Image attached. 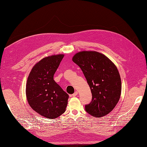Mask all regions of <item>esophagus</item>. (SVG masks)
<instances>
[{"mask_svg":"<svg viewBox=\"0 0 147 147\" xmlns=\"http://www.w3.org/2000/svg\"><path fill=\"white\" fill-rule=\"evenodd\" d=\"M78 95V92H77V91H76V92H75L73 94H72L71 95H70V97H75V96H77Z\"/></svg>","mask_w":147,"mask_h":147,"instance_id":"obj_1","label":"esophagus"}]
</instances>
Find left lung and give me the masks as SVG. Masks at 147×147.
<instances>
[{"instance_id":"left-lung-1","label":"left lung","mask_w":147,"mask_h":147,"mask_svg":"<svg viewBox=\"0 0 147 147\" xmlns=\"http://www.w3.org/2000/svg\"><path fill=\"white\" fill-rule=\"evenodd\" d=\"M72 61L82 69L92 93V101L85 105V111L96 117L108 114L117 104L122 90L117 68L97 52H78Z\"/></svg>"}]
</instances>
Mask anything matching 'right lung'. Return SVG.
I'll list each match as a JSON object with an SVG mask.
<instances>
[{
	"instance_id": "right-lung-1",
	"label": "right lung",
	"mask_w": 147,
	"mask_h": 147,
	"mask_svg": "<svg viewBox=\"0 0 147 147\" xmlns=\"http://www.w3.org/2000/svg\"><path fill=\"white\" fill-rule=\"evenodd\" d=\"M64 55L45 57L32 68L27 79L26 95L28 104L36 113L49 119L63 114L69 95L55 82L53 75Z\"/></svg>"
}]
</instances>
